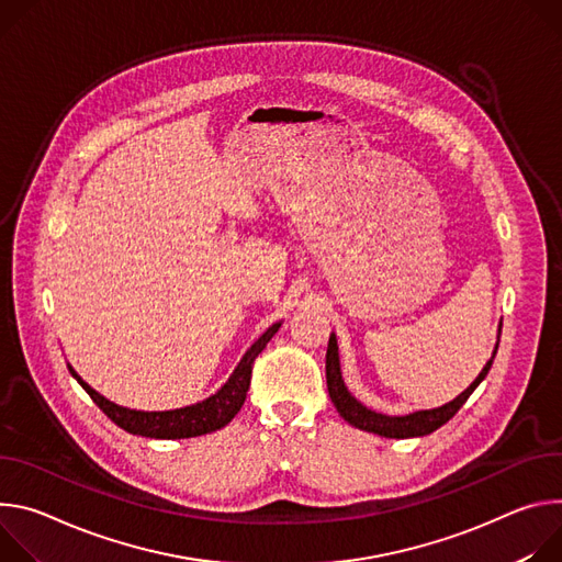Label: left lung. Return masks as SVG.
<instances>
[{"mask_svg": "<svg viewBox=\"0 0 562 562\" xmlns=\"http://www.w3.org/2000/svg\"><path fill=\"white\" fill-rule=\"evenodd\" d=\"M497 352V346L493 350V357ZM493 357L488 359V363L482 368V372L477 375V380L462 393L458 395L453 402L440 406V408H432V411H417V413H411V415H404V417H389V415H382V413H375L366 408L363 404H359L350 393L348 389L344 386V380H341V370H339V352H337V339L335 335H330V341H328V352H326V382H328V393H330V400L335 404V408L339 411V415L352 424L355 428H361V430H368V432H375V435H382V438H419V435H428L432 430H438L442 424H447L462 406L464 402L469 400V395L480 386V382L486 378V372L491 370V363H493Z\"/></svg>", "mask_w": 562, "mask_h": 562, "instance_id": "8db88e82", "label": "left lung"}]
</instances>
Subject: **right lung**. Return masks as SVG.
<instances>
[{
    "label": "right lung",
    "instance_id": "1",
    "mask_svg": "<svg viewBox=\"0 0 562 562\" xmlns=\"http://www.w3.org/2000/svg\"><path fill=\"white\" fill-rule=\"evenodd\" d=\"M281 324L270 326L263 337L259 341L252 344L245 352V357L240 359V363L236 366L234 375L229 378V382L212 397H207L201 404L194 406H184V408H176V411H162V413H145V411H130L122 408L109 400H104L100 393H95L89 384H85L78 372L74 368L71 375L80 382V386L89 393V397L98 404V408L120 428H124L127 432L134 435H145V438H156V440H180V438H196V435H205L212 430L223 428L225 424H229L234 419V415L240 411L245 397H247V389H249V380H252V368H255V359L259 357V352L268 346V341L274 337V333L279 330Z\"/></svg>",
    "mask_w": 562,
    "mask_h": 562
}]
</instances>
